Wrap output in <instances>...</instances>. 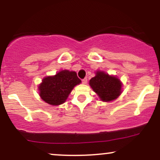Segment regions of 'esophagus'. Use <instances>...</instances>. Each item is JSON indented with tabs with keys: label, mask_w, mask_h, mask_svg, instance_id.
<instances>
[{
	"label": "esophagus",
	"mask_w": 160,
	"mask_h": 160,
	"mask_svg": "<svg viewBox=\"0 0 160 160\" xmlns=\"http://www.w3.org/2000/svg\"><path fill=\"white\" fill-rule=\"evenodd\" d=\"M82 83H83V84H86V82H87V78H85L84 79H82Z\"/></svg>",
	"instance_id": "1"
}]
</instances>
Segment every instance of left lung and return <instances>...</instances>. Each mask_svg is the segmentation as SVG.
<instances>
[{"label": "left lung", "instance_id": "obj_1", "mask_svg": "<svg viewBox=\"0 0 160 160\" xmlns=\"http://www.w3.org/2000/svg\"><path fill=\"white\" fill-rule=\"evenodd\" d=\"M89 85L103 102L114 100L121 94L120 80L103 71H98L95 77L89 80Z\"/></svg>", "mask_w": 160, "mask_h": 160}]
</instances>
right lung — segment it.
<instances>
[{
    "label": "right lung",
    "mask_w": 160,
    "mask_h": 160,
    "mask_svg": "<svg viewBox=\"0 0 160 160\" xmlns=\"http://www.w3.org/2000/svg\"><path fill=\"white\" fill-rule=\"evenodd\" d=\"M80 82L76 72L62 71L43 79L39 86L40 96L51 105H58L65 102L74 86Z\"/></svg>",
    "instance_id": "add662e5"
}]
</instances>
